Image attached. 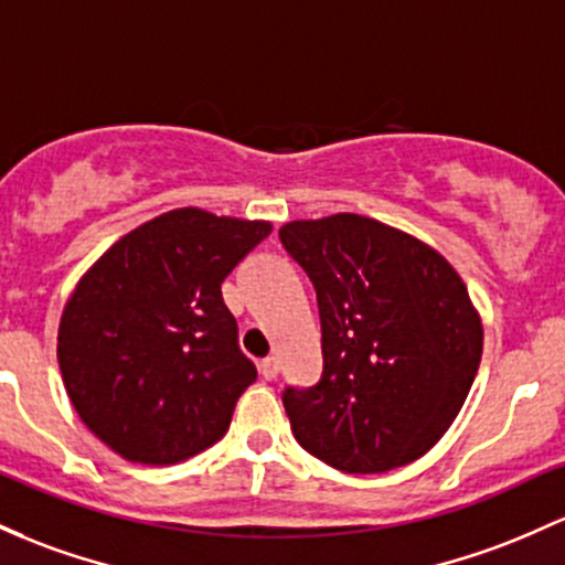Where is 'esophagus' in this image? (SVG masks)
Masks as SVG:
<instances>
[{"label":"esophagus","instance_id":"1","mask_svg":"<svg viewBox=\"0 0 565 565\" xmlns=\"http://www.w3.org/2000/svg\"><path fill=\"white\" fill-rule=\"evenodd\" d=\"M259 375L265 377V381H273V377L278 375V359L276 356H268L259 362Z\"/></svg>","mask_w":565,"mask_h":565}]
</instances>
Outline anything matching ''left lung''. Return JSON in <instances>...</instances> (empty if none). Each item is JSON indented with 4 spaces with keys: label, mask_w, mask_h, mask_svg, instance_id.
<instances>
[{
    "label": "left lung",
    "mask_w": 565,
    "mask_h": 565,
    "mask_svg": "<svg viewBox=\"0 0 565 565\" xmlns=\"http://www.w3.org/2000/svg\"><path fill=\"white\" fill-rule=\"evenodd\" d=\"M278 235L313 281L321 319L319 383L284 392L297 443L349 475L429 454L480 367L467 284L434 246L362 214L292 220Z\"/></svg>",
    "instance_id": "8db88e82"
}]
</instances>
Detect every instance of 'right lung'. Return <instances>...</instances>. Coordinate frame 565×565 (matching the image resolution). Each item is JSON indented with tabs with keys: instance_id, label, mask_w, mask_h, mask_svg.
<instances>
[{
	"instance_id": "obj_1",
	"label": "right lung",
	"mask_w": 565,
	"mask_h": 565,
	"mask_svg": "<svg viewBox=\"0 0 565 565\" xmlns=\"http://www.w3.org/2000/svg\"><path fill=\"white\" fill-rule=\"evenodd\" d=\"M270 231L173 209L83 273L61 313L58 367L79 420L117 456L169 467L225 437L257 370L222 281Z\"/></svg>"
}]
</instances>
